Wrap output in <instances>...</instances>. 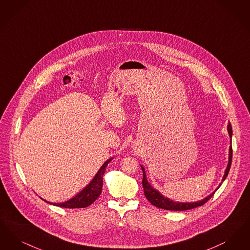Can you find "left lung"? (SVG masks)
<instances>
[{"instance_id": "8db88e82", "label": "left lung", "mask_w": 250, "mask_h": 250, "mask_svg": "<svg viewBox=\"0 0 250 250\" xmlns=\"http://www.w3.org/2000/svg\"><path fill=\"white\" fill-rule=\"evenodd\" d=\"M228 132L229 135V138H231L232 136V129H231V125L230 123L229 122L228 125ZM231 140V139H230ZM231 143V142H230ZM231 159H232V148H231V146H229V162L228 165H227V168L225 170V174L223 175V178H222V181L225 180V178L227 177V175L229 174V168H230V165H231ZM142 171H143V188H144V193L146 198L152 204L153 206H155L156 207H159V208H162V209H165V210H171V211H185V210H189V209H192V208H195V207H201V206H204L207 201L212 197V196L215 194V192L217 191V189H218V188L221 186V184H219V186L217 187V189L212 192L210 195L207 196L205 199L199 201V202H195V203H179V202H174L166 197H164L163 194H161L158 190H156L154 188H153L151 185L148 183L147 179H146V171H145V168L141 165Z\"/></svg>"}]
</instances>
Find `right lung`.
Wrapping results in <instances>:
<instances>
[{"label":"right lung","mask_w":250,"mask_h":250,"mask_svg":"<svg viewBox=\"0 0 250 250\" xmlns=\"http://www.w3.org/2000/svg\"><path fill=\"white\" fill-rule=\"evenodd\" d=\"M113 160V158L107 160L105 163L102 165L97 174L93 177L91 182L87 185L85 188H83L77 195L73 197L69 201H66L63 203H49L45 200L47 204L53 205L56 207H63V208H84L90 206L92 203L95 202L99 196L102 193L103 189V176L105 172V168L108 165V163Z\"/></svg>","instance_id":"right-lung-1"}]
</instances>
